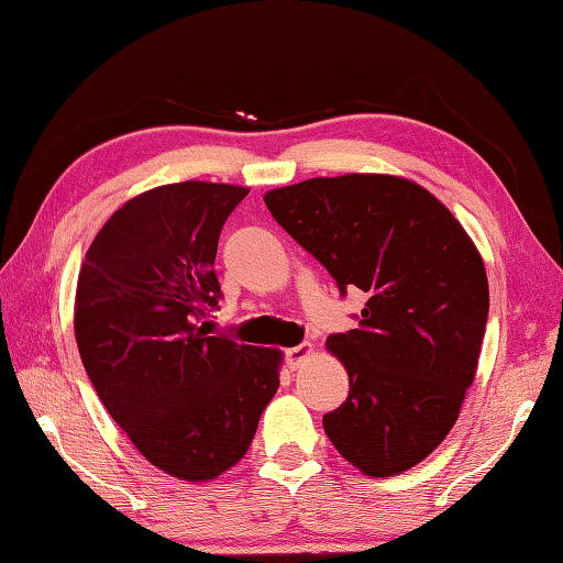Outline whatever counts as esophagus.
Segmentation results:
<instances>
[{
	"instance_id": "34e87169",
	"label": "esophagus",
	"mask_w": 563,
	"mask_h": 563,
	"mask_svg": "<svg viewBox=\"0 0 563 563\" xmlns=\"http://www.w3.org/2000/svg\"><path fill=\"white\" fill-rule=\"evenodd\" d=\"M312 352H316V350H312L310 342H302V345H298V347L285 350V360H288V365L295 369V367H300L305 360H310Z\"/></svg>"
}]
</instances>
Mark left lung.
<instances>
[{
  "instance_id": "left-lung-1",
  "label": "left lung",
  "mask_w": 563,
  "mask_h": 563,
  "mask_svg": "<svg viewBox=\"0 0 563 563\" xmlns=\"http://www.w3.org/2000/svg\"><path fill=\"white\" fill-rule=\"evenodd\" d=\"M340 292H367L360 328L328 338L350 395L322 427L367 476L432 454L474 383L489 283L462 223L415 180L389 174L308 178L263 196Z\"/></svg>"
}]
</instances>
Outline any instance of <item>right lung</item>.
<instances>
[{
	"instance_id": "add662e5",
	"label": "right lung",
	"mask_w": 563,
	"mask_h": 563,
	"mask_svg": "<svg viewBox=\"0 0 563 563\" xmlns=\"http://www.w3.org/2000/svg\"><path fill=\"white\" fill-rule=\"evenodd\" d=\"M243 186L184 180L113 211L81 263L74 335L87 375L133 446L176 479L243 460L280 385L283 352L208 335L213 263Z\"/></svg>"
}]
</instances>
